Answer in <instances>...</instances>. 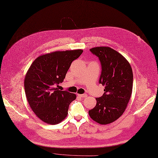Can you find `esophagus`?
I'll use <instances>...</instances> for the list:
<instances>
[{"instance_id": "34e87169", "label": "esophagus", "mask_w": 158, "mask_h": 158, "mask_svg": "<svg viewBox=\"0 0 158 158\" xmlns=\"http://www.w3.org/2000/svg\"><path fill=\"white\" fill-rule=\"evenodd\" d=\"M78 96H79L80 97H82V98H86V97H87V95L86 94H78Z\"/></svg>"}]
</instances>
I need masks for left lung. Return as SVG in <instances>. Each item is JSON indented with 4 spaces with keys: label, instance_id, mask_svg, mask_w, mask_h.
I'll use <instances>...</instances> for the list:
<instances>
[{
    "label": "left lung",
    "instance_id": "8db88e82",
    "mask_svg": "<svg viewBox=\"0 0 158 158\" xmlns=\"http://www.w3.org/2000/svg\"><path fill=\"white\" fill-rule=\"evenodd\" d=\"M89 51L101 61L99 83L105 86V92L96 98V106L88 113L93 120L106 125L117 120L125 111L132 94L133 74L128 61L115 50L97 47Z\"/></svg>",
    "mask_w": 158,
    "mask_h": 158
}]
</instances>
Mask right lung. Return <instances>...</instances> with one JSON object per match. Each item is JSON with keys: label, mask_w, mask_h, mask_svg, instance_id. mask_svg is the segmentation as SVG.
Returning a JSON list of instances; mask_svg holds the SVG:
<instances>
[{"label": "right lung", "mask_w": 158, "mask_h": 158, "mask_svg": "<svg viewBox=\"0 0 158 158\" xmlns=\"http://www.w3.org/2000/svg\"><path fill=\"white\" fill-rule=\"evenodd\" d=\"M83 51H56L43 54L32 62L24 79L25 92L31 108L41 120L55 125L68 114L76 95L55 86L65 78L71 63Z\"/></svg>", "instance_id": "right-lung-1"}]
</instances>
